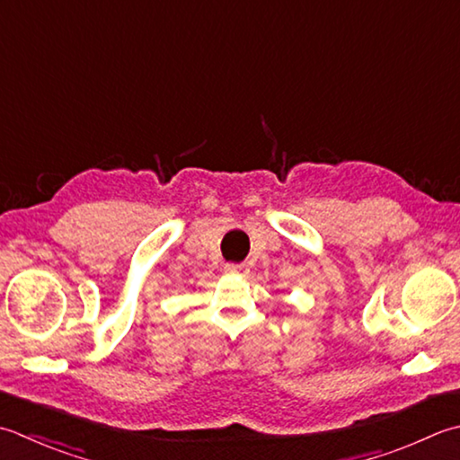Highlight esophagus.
<instances>
[{
    "label": "esophagus",
    "mask_w": 460,
    "mask_h": 460,
    "mask_svg": "<svg viewBox=\"0 0 460 460\" xmlns=\"http://www.w3.org/2000/svg\"><path fill=\"white\" fill-rule=\"evenodd\" d=\"M245 271H247L245 265H235V263L225 265V273H245Z\"/></svg>",
    "instance_id": "esophagus-1"
}]
</instances>
